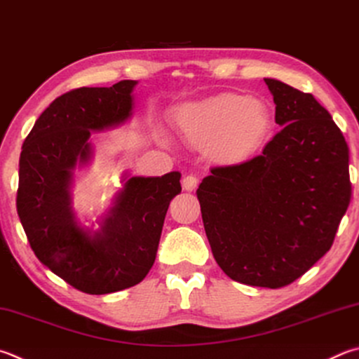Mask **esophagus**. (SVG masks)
<instances>
[{
  "label": "esophagus",
  "instance_id": "34e87169",
  "mask_svg": "<svg viewBox=\"0 0 359 359\" xmlns=\"http://www.w3.org/2000/svg\"><path fill=\"white\" fill-rule=\"evenodd\" d=\"M198 177H196V175H187V177L184 179V184H182V185H184V188H185V190L187 191H193L194 190V188H196L198 187Z\"/></svg>",
  "mask_w": 359,
  "mask_h": 359
}]
</instances>
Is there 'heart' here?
I'll return each mask as SVG.
<instances>
[{
    "instance_id": "1",
    "label": "heart",
    "mask_w": 359,
    "mask_h": 359,
    "mask_svg": "<svg viewBox=\"0 0 359 359\" xmlns=\"http://www.w3.org/2000/svg\"><path fill=\"white\" fill-rule=\"evenodd\" d=\"M177 123L191 146L212 149L219 161L231 165L254 157L273 132V117L264 102L232 93L184 107Z\"/></svg>"
}]
</instances>
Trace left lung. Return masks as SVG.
<instances>
[{
  "label": "left lung",
  "mask_w": 359,
  "mask_h": 359,
  "mask_svg": "<svg viewBox=\"0 0 359 359\" xmlns=\"http://www.w3.org/2000/svg\"><path fill=\"white\" fill-rule=\"evenodd\" d=\"M281 126L264 151L198 188L213 257L233 281L279 289L330 251L351 196L348 146L314 95L265 78Z\"/></svg>",
  "instance_id": "obj_1"
}]
</instances>
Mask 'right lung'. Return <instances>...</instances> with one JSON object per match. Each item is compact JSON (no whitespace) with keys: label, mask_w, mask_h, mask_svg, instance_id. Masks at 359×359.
Listing matches in <instances>:
<instances>
[{"label":"right lung","mask_w":359,"mask_h":359,"mask_svg":"<svg viewBox=\"0 0 359 359\" xmlns=\"http://www.w3.org/2000/svg\"><path fill=\"white\" fill-rule=\"evenodd\" d=\"M136 86L78 88L57 97L26 136L18 169L17 212L36 257L90 295L133 287L157 256L165 217L182 191L180 172L130 177L100 229L84 231L70 205L72 171L93 157L88 141L132 116Z\"/></svg>","instance_id":"obj_1"}]
</instances>
